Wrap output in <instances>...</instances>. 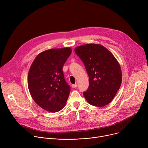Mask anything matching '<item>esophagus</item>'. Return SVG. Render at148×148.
Returning <instances> with one entry per match:
<instances>
[{
	"label": "esophagus",
	"mask_w": 148,
	"mask_h": 148,
	"mask_svg": "<svg viewBox=\"0 0 148 148\" xmlns=\"http://www.w3.org/2000/svg\"><path fill=\"white\" fill-rule=\"evenodd\" d=\"M71 86H72V87L73 88H76L77 87V84H72Z\"/></svg>",
	"instance_id": "34e87169"
}]
</instances>
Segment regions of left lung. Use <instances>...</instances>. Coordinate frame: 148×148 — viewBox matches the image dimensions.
Wrapping results in <instances>:
<instances>
[{
	"label": "left lung",
	"mask_w": 148,
	"mask_h": 148,
	"mask_svg": "<svg viewBox=\"0 0 148 148\" xmlns=\"http://www.w3.org/2000/svg\"><path fill=\"white\" fill-rule=\"evenodd\" d=\"M75 53L85 66L89 77V87L83 92L87 101L95 107L110 103L122 82L120 66L114 55L105 47L87 44L77 47Z\"/></svg>",
	"instance_id": "left-lung-1"
}]
</instances>
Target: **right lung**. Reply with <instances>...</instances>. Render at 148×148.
I'll return each instance as SVG.
<instances>
[{
	"label": "right lung",
	"mask_w": 148,
	"mask_h": 148,
	"mask_svg": "<svg viewBox=\"0 0 148 148\" xmlns=\"http://www.w3.org/2000/svg\"><path fill=\"white\" fill-rule=\"evenodd\" d=\"M70 47L40 53L30 68L27 82L32 97L43 109L56 112L64 108L70 92L62 67L71 53Z\"/></svg>",
	"instance_id": "right-lung-1"
}]
</instances>
